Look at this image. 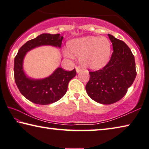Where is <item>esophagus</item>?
<instances>
[{
    "mask_svg": "<svg viewBox=\"0 0 149 149\" xmlns=\"http://www.w3.org/2000/svg\"><path fill=\"white\" fill-rule=\"evenodd\" d=\"M81 70H82V69H80V67H76V71H77V73L80 72H81Z\"/></svg>",
    "mask_w": 149,
    "mask_h": 149,
    "instance_id": "34e87169",
    "label": "esophagus"
}]
</instances>
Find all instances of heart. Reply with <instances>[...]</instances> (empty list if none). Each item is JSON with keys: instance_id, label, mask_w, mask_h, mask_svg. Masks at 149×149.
<instances>
[{"instance_id": "heart-1", "label": "heart", "mask_w": 149, "mask_h": 149, "mask_svg": "<svg viewBox=\"0 0 149 149\" xmlns=\"http://www.w3.org/2000/svg\"><path fill=\"white\" fill-rule=\"evenodd\" d=\"M63 50L66 57H79L80 65L86 69H98L106 65L111 55V42L106 37L85 36L70 40Z\"/></svg>"}]
</instances>
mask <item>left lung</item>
Returning <instances> with one entry per match:
<instances>
[{"instance_id":"1","label":"left lung","mask_w":149,"mask_h":149,"mask_svg":"<svg viewBox=\"0 0 149 149\" xmlns=\"http://www.w3.org/2000/svg\"><path fill=\"white\" fill-rule=\"evenodd\" d=\"M113 45L109 63L102 69L89 72L86 85L88 96L102 104H111L122 98L133 83L136 72L135 57L125 42L108 34Z\"/></svg>"}]
</instances>
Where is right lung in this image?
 Instances as JSON below:
<instances>
[{
    "mask_svg": "<svg viewBox=\"0 0 149 149\" xmlns=\"http://www.w3.org/2000/svg\"><path fill=\"white\" fill-rule=\"evenodd\" d=\"M63 36L59 33H42L27 41L19 48L14 58V79L21 94L34 104L48 105L56 102L64 96L70 80L76 76L75 69L66 71L58 67L52 74L43 79H33L24 71L23 63L26 53L40 46L50 45L61 48Z\"/></svg>",
    "mask_w": 149,
    "mask_h": 149,
    "instance_id": "add662e5",
    "label": "right lung"
}]
</instances>
